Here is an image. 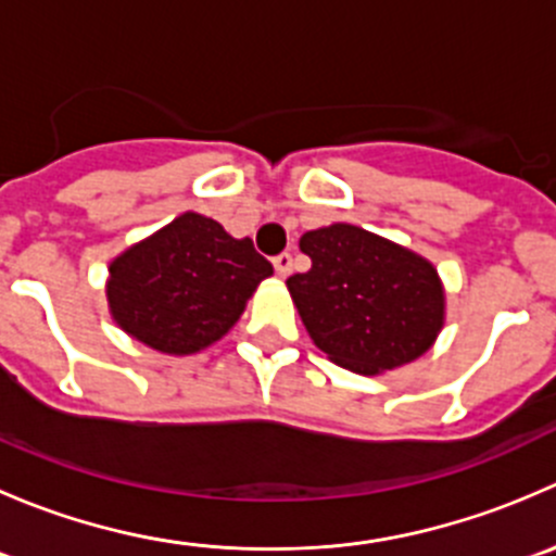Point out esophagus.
I'll list each match as a JSON object with an SVG mask.
<instances>
[{
	"mask_svg": "<svg viewBox=\"0 0 556 556\" xmlns=\"http://www.w3.org/2000/svg\"><path fill=\"white\" fill-rule=\"evenodd\" d=\"M274 268H277L279 277H288L290 268H293V255H290V252H279V255L274 257Z\"/></svg>",
	"mask_w": 556,
	"mask_h": 556,
	"instance_id": "obj_1",
	"label": "esophagus"
}]
</instances>
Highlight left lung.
Wrapping results in <instances>:
<instances>
[{
  "label": "left lung",
  "instance_id": "1",
  "mask_svg": "<svg viewBox=\"0 0 556 556\" xmlns=\"http://www.w3.org/2000/svg\"><path fill=\"white\" fill-rule=\"evenodd\" d=\"M306 274L288 290L312 341L341 368L374 377L417 361L444 328V285L417 252L350 223L306 231Z\"/></svg>",
  "mask_w": 556,
  "mask_h": 556
}]
</instances>
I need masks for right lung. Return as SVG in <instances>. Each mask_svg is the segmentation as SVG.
<instances>
[{
  "label": "right lung",
  "instance_id": "add662e5",
  "mask_svg": "<svg viewBox=\"0 0 556 556\" xmlns=\"http://www.w3.org/2000/svg\"><path fill=\"white\" fill-rule=\"evenodd\" d=\"M274 268L252 239H233L195 212L174 217L110 263L106 304L131 339L164 355L220 341Z\"/></svg>",
  "mask_w": 556,
  "mask_h": 556
}]
</instances>
